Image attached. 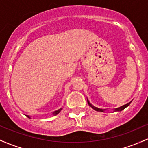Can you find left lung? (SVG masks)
<instances>
[{"mask_svg": "<svg viewBox=\"0 0 148 148\" xmlns=\"http://www.w3.org/2000/svg\"><path fill=\"white\" fill-rule=\"evenodd\" d=\"M87 101H88V105H90V106L91 107V108H92V109H93V110H95V111H98V112H105V111H106V110H107V109H100V108H96V107L93 106V105H92V104L90 103V102H89V100H88V99H87ZM131 102H129V103L126 104V105H122V106L119 107V108H117L114 109L113 111H114V112H120V111H121V110H124V109H125L126 108H127V107L129 106V105H130V104H131Z\"/></svg>", "mask_w": 148, "mask_h": 148, "instance_id": "1", "label": "left lung"}]
</instances>
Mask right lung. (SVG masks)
<instances>
[{"mask_svg": "<svg viewBox=\"0 0 148 148\" xmlns=\"http://www.w3.org/2000/svg\"><path fill=\"white\" fill-rule=\"evenodd\" d=\"M62 110V108H60V109H59V110H56V111H54V112H53V116H56V115H57V114H59L60 112V111L61 110ZM26 116H27V117L28 118H29V119H30L31 118V116H29V115H26Z\"/></svg>", "mask_w": 148, "mask_h": 148, "instance_id": "right-lung-1", "label": "right lung"}]
</instances>
